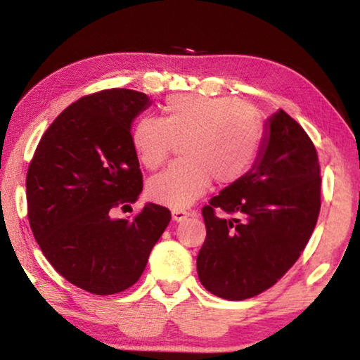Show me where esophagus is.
Listing matches in <instances>:
<instances>
[{"instance_id": "34e87169", "label": "esophagus", "mask_w": 360, "mask_h": 360, "mask_svg": "<svg viewBox=\"0 0 360 360\" xmlns=\"http://www.w3.org/2000/svg\"><path fill=\"white\" fill-rule=\"evenodd\" d=\"M188 216H191V212H188V211H182V210H173L172 211V217H173L174 222H182Z\"/></svg>"}]
</instances>
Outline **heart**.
I'll list each match as a JSON object with an SVG mask.
<instances>
[{
  "label": "heart",
  "instance_id": "1",
  "mask_svg": "<svg viewBox=\"0 0 360 360\" xmlns=\"http://www.w3.org/2000/svg\"><path fill=\"white\" fill-rule=\"evenodd\" d=\"M173 139H182L181 162L152 178V202L181 210L208 192L212 178L221 186L245 176L257 157L262 124L252 108L230 96L173 95L163 103L160 119H139L131 144L148 169L165 163Z\"/></svg>",
  "mask_w": 360,
  "mask_h": 360
}]
</instances>
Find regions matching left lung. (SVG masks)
<instances>
[{
    "mask_svg": "<svg viewBox=\"0 0 360 360\" xmlns=\"http://www.w3.org/2000/svg\"><path fill=\"white\" fill-rule=\"evenodd\" d=\"M221 207L231 219L215 216ZM321 210L318 152L300 125L278 109L266 119L252 168L211 198L197 257L205 289L245 300L271 288L295 264Z\"/></svg>",
    "mask_w": 360,
    "mask_h": 360,
    "instance_id": "obj_1",
    "label": "left lung"
}]
</instances>
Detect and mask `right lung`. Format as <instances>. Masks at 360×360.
<instances>
[{
    "label": "right lung",
    "instance_id": "add662e5",
    "mask_svg": "<svg viewBox=\"0 0 360 360\" xmlns=\"http://www.w3.org/2000/svg\"><path fill=\"white\" fill-rule=\"evenodd\" d=\"M150 105L130 89L82 96L52 122L28 167V219L42 254L71 284L96 295L138 281L172 219L154 203L133 221L112 217L143 191L130 131Z\"/></svg>",
    "mask_w": 360,
    "mask_h": 360
}]
</instances>
